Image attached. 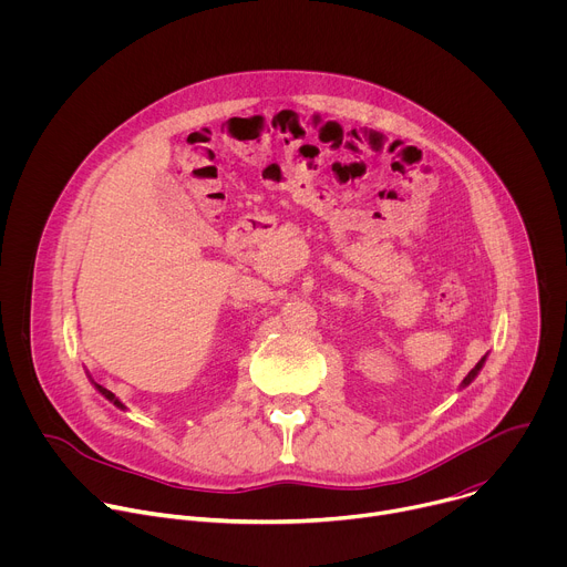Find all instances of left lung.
Listing matches in <instances>:
<instances>
[{
  "mask_svg": "<svg viewBox=\"0 0 567 567\" xmlns=\"http://www.w3.org/2000/svg\"><path fill=\"white\" fill-rule=\"evenodd\" d=\"M484 361H487V357H482V359H480V361H477V363H475V368H473V370H471V372H468V374H466V377H464V381H462V383H460V388H466V385H468V383H471V381H473V379H475V377H477V374H480V370H482V365H484Z\"/></svg>",
  "mask_w": 567,
  "mask_h": 567,
  "instance_id": "left-lung-1",
  "label": "left lung"
}]
</instances>
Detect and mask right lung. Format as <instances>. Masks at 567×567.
Returning a JSON list of instances; mask_svg holds the SVG:
<instances>
[{"label":"right lung","mask_w":567,"mask_h":567,"mask_svg":"<svg viewBox=\"0 0 567 567\" xmlns=\"http://www.w3.org/2000/svg\"><path fill=\"white\" fill-rule=\"evenodd\" d=\"M92 383H94V388H96V390H99V392H101V394H103V396H105V399H107V401H112V403H114V406H116V409H121V411H125V406H123V401H121V399H118V396H116V394H114V392H112V390H107V388H103V385H99V383H96V381H94V379H92Z\"/></svg>","instance_id":"right-lung-1"}]
</instances>
